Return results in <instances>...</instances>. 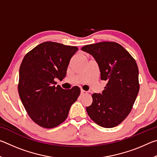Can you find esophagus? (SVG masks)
Returning <instances> with one entry per match:
<instances>
[{
  "label": "esophagus",
  "mask_w": 157,
  "mask_h": 157,
  "mask_svg": "<svg viewBox=\"0 0 157 157\" xmlns=\"http://www.w3.org/2000/svg\"><path fill=\"white\" fill-rule=\"evenodd\" d=\"M81 94L82 95H84V94H87V91H85L84 90H81Z\"/></svg>",
  "instance_id": "34e87169"
}]
</instances>
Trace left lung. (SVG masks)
I'll use <instances>...</instances> for the list:
<instances>
[{
	"mask_svg": "<svg viewBox=\"0 0 157 157\" xmlns=\"http://www.w3.org/2000/svg\"><path fill=\"white\" fill-rule=\"evenodd\" d=\"M82 50L94 57L99 66L100 79L107 82L102 94L92 95V104L86 108L88 115L101 127H116L129 115L139 94L136 61L115 42L86 45Z\"/></svg>",
	"mask_w": 157,
	"mask_h": 157,
	"instance_id": "1",
	"label": "left lung"
}]
</instances>
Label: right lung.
Returning <instances> with one entry per match:
<instances>
[{"instance_id": "add662e5", "label": "right lung", "mask_w": 157, "mask_h": 157, "mask_svg": "<svg viewBox=\"0 0 157 157\" xmlns=\"http://www.w3.org/2000/svg\"><path fill=\"white\" fill-rule=\"evenodd\" d=\"M78 50L76 46L46 41L23 58L18 94L29 116L39 126L50 129L62 123L80 94L79 87L63 89L55 81L65 78L71 57Z\"/></svg>"}]
</instances>
